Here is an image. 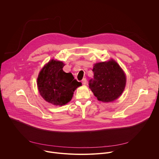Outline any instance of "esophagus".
<instances>
[{"label": "esophagus", "mask_w": 159, "mask_h": 159, "mask_svg": "<svg viewBox=\"0 0 159 159\" xmlns=\"http://www.w3.org/2000/svg\"><path fill=\"white\" fill-rule=\"evenodd\" d=\"M82 84L84 85H85L87 84V79L85 78H84L82 80Z\"/></svg>", "instance_id": "esophagus-1"}]
</instances>
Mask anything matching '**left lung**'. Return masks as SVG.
Returning <instances> with one entry per match:
<instances>
[{
  "instance_id": "left-lung-1",
  "label": "left lung",
  "mask_w": 159,
  "mask_h": 159,
  "mask_svg": "<svg viewBox=\"0 0 159 159\" xmlns=\"http://www.w3.org/2000/svg\"><path fill=\"white\" fill-rule=\"evenodd\" d=\"M93 79L89 80V88L99 101L109 102L123 92L126 84L124 72L113 60L95 64Z\"/></svg>"
}]
</instances>
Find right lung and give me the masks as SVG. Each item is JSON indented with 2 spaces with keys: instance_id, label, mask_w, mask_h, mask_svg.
Returning <instances> with one entry per match:
<instances>
[{
  "instance_id": "1",
  "label": "right lung",
  "mask_w": 159,
  "mask_h": 159,
  "mask_svg": "<svg viewBox=\"0 0 159 159\" xmlns=\"http://www.w3.org/2000/svg\"><path fill=\"white\" fill-rule=\"evenodd\" d=\"M61 61H50L40 71L37 86L40 95L47 102L55 105H63L71 99L75 90L82 85L74 79L71 73L63 70Z\"/></svg>"
}]
</instances>
